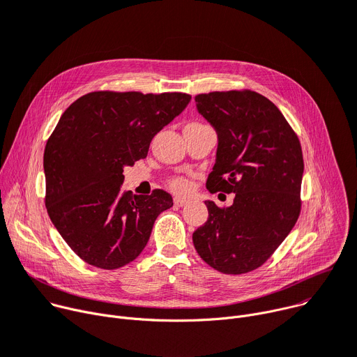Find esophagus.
Listing matches in <instances>:
<instances>
[{"instance_id":"1","label":"esophagus","mask_w":357,"mask_h":357,"mask_svg":"<svg viewBox=\"0 0 357 357\" xmlns=\"http://www.w3.org/2000/svg\"><path fill=\"white\" fill-rule=\"evenodd\" d=\"M174 202H175V205H176V206H185L189 201H188V199H185V198H179V197H176V198L174 199Z\"/></svg>"}]
</instances>
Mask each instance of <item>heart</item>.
<instances>
[{
	"label": "heart",
	"mask_w": 357,
	"mask_h": 357,
	"mask_svg": "<svg viewBox=\"0 0 357 357\" xmlns=\"http://www.w3.org/2000/svg\"><path fill=\"white\" fill-rule=\"evenodd\" d=\"M169 186L178 194H186L189 192V189H191V183H189V181L185 178H174L169 182Z\"/></svg>",
	"instance_id": "obj_1"
}]
</instances>
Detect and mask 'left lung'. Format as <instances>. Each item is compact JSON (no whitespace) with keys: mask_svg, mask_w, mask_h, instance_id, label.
<instances>
[{"mask_svg":"<svg viewBox=\"0 0 357 357\" xmlns=\"http://www.w3.org/2000/svg\"><path fill=\"white\" fill-rule=\"evenodd\" d=\"M195 102L218 135L208 191L235 198L227 208L205 201L208 220L192 241L217 271L250 273L273 255L300 215V140L278 107L259 93L212 91L198 94Z\"/></svg>","mask_w":357,"mask_h":357,"instance_id":"8db88e82","label":"left lung"}]
</instances>
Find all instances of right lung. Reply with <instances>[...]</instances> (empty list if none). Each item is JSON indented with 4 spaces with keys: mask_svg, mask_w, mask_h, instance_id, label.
I'll return each instance as SVG.
<instances>
[{
    "mask_svg": "<svg viewBox=\"0 0 357 357\" xmlns=\"http://www.w3.org/2000/svg\"><path fill=\"white\" fill-rule=\"evenodd\" d=\"M191 102L186 93L91 91L71 103L44 149L45 208L56 229L87 264L103 270L133 261L172 197L123 191V168L148 156L153 136Z\"/></svg>",
    "mask_w": 357,
    "mask_h": 357,
    "instance_id": "right-lung-1",
    "label": "right lung"
}]
</instances>
